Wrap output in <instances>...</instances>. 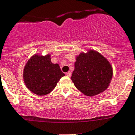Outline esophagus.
<instances>
[{"label":"esophagus","instance_id":"esophagus-1","mask_svg":"<svg viewBox=\"0 0 135 135\" xmlns=\"http://www.w3.org/2000/svg\"><path fill=\"white\" fill-rule=\"evenodd\" d=\"M66 75H67V76L70 77V76H71V73L70 72V71H68V72H67V73H66Z\"/></svg>","mask_w":135,"mask_h":135}]
</instances>
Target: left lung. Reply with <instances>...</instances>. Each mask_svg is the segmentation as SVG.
I'll return each instance as SVG.
<instances>
[{
	"instance_id": "1",
	"label": "left lung",
	"mask_w": 135,
	"mask_h": 135,
	"mask_svg": "<svg viewBox=\"0 0 135 135\" xmlns=\"http://www.w3.org/2000/svg\"><path fill=\"white\" fill-rule=\"evenodd\" d=\"M71 79L75 86L86 96L98 95L108 89L113 76L109 62L93 50L76 57Z\"/></svg>"
}]
</instances>
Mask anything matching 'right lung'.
Returning a JSON list of instances; mask_svg holds the SVG:
<instances>
[{
	"instance_id": "1",
	"label": "right lung",
	"mask_w": 135,
	"mask_h": 135,
	"mask_svg": "<svg viewBox=\"0 0 135 135\" xmlns=\"http://www.w3.org/2000/svg\"><path fill=\"white\" fill-rule=\"evenodd\" d=\"M51 55H34L28 60L23 70L26 86L33 93L40 96L51 93L60 78L65 76L59 64L51 61Z\"/></svg>"
}]
</instances>
